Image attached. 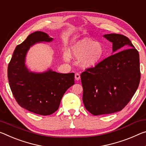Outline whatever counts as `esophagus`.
<instances>
[{
    "label": "esophagus",
    "mask_w": 146,
    "mask_h": 146,
    "mask_svg": "<svg viewBox=\"0 0 146 146\" xmlns=\"http://www.w3.org/2000/svg\"><path fill=\"white\" fill-rule=\"evenodd\" d=\"M75 79L77 80H79L80 79V74L78 73H76L75 75Z\"/></svg>",
    "instance_id": "34e87169"
}]
</instances>
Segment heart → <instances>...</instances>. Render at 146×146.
Segmentation results:
<instances>
[{"mask_svg":"<svg viewBox=\"0 0 146 146\" xmlns=\"http://www.w3.org/2000/svg\"><path fill=\"white\" fill-rule=\"evenodd\" d=\"M103 45L91 38H84L76 41L68 48V54L65 53L64 60L68 61L69 56L80 60L81 66L86 69L96 68L105 56Z\"/></svg>","mask_w":146,"mask_h":146,"instance_id":"obj_1","label":"heart"}]
</instances>
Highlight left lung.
I'll return each instance as SVG.
<instances>
[{"label":"left lung","mask_w":146,"mask_h":146,"mask_svg":"<svg viewBox=\"0 0 146 146\" xmlns=\"http://www.w3.org/2000/svg\"><path fill=\"white\" fill-rule=\"evenodd\" d=\"M103 37L112 43L115 53L80 75L83 103L94 115L121 110L135 94L140 80L139 53L130 40L117 34Z\"/></svg>","instance_id":"8db88e82"}]
</instances>
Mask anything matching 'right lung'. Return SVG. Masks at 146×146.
Wrapping results in <instances>:
<instances>
[{
	"mask_svg": "<svg viewBox=\"0 0 146 146\" xmlns=\"http://www.w3.org/2000/svg\"><path fill=\"white\" fill-rule=\"evenodd\" d=\"M52 40L43 32L31 34L15 47L8 67L9 84L16 101L30 112L42 115L52 114L58 109L65 92L75 84L74 73H59L51 69L34 73L25 66L27 53L31 47Z\"/></svg>",
	"mask_w": 146,
	"mask_h": 146,
	"instance_id": "add662e5",
	"label": "right lung"
}]
</instances>
